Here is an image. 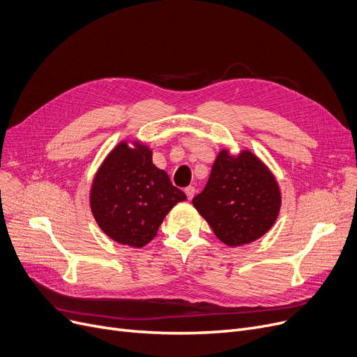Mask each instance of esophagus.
Segmentation results:
<instances>
[{
  "mask_svg": "<svg viewBox=\"0 0 357 357\" xmlns=\"http://www.w3.org/2000/svg\"><path fill=\"white\" fill-rule=\"evenodd\" d=\"M195 188H193V185H189V188H185L184 189V193H185V196H188V199L189 200H192L193 199V196H195Z\"/></svg>",
  "mask_w": 357,
  "mask_h": 357,
  "instance_id": "34e87169",
  "label": "esophagus"
}]
</instances>
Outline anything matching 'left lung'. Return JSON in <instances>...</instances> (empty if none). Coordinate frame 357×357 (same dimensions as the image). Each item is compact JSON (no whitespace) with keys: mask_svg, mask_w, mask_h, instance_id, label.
<instances>
[{"mask_svg":"<svg viewBox=\"0 0 357 357\" xmlns=\"http://www.w3.org/2000/svg\"><path fill=\"white\" fill-rule=\"evenodd\" d=\"M193 206L218 240L228 247H241L261 238L276 224L282 192L275 174L252 151L231 154L224 148Z\"/></svg>","mask_w":357,"mask_h":357,"instance_id":"8db88e82","label":"left lung"}]
</instances>
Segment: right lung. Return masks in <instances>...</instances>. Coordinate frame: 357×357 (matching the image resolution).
Masks as SVG:
<instances>
[{
  "instance_id": "obj_1",
  "label": "right lung",
  "mask_w": 357,
  "mask_h": 357,
  "mask_svg": "<svg viewBox=\"0 0 357 357\" xmlns=\"http://www.w3.org/2000/svg\"><path fill=\"white\" fill-rule=\"evenodd\" d=\"M185 195L152 162V149L137 139L119 142L91 181L90 208L110 240L142 248L158 232L164 218Z\"/></svg>"
}]
</instances>
